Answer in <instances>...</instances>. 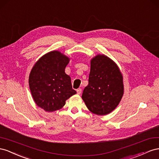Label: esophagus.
I'll use <instances>...</instances> for the list:
<instances>
[{
	"label": "esophagus",
	"mask_w": 159,
	"mask_h": 159,
	"mask_svg": "<svg viewBox=\"0 0 159 159\" xmlns=\"http://www.w3.org/2000/svg\"><path fill=\"white\" fill-rule=\"evenodd\" d=\"M81 92H82V89H78L76 90V93L78 94H80Z\"/></svg>",
	"instance_id": "obj_1"
}]
</instances>
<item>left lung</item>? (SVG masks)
<instances>
[{
  "label": "left lung",
  "instance_id": "1",
  "mask_svg": "<svg viewBox=\"0 0 159 159\" xmlns=\"http://www.w3.org/2000/svg\"><path fill=\"white\" fill-rule=\"evenodd\" d=\"M123 94V76L118 65L104 54L93 57L89 84L82 95L88 109L97 115L109 114L119 105Z\"/></svg>",
  "mask_w": 159,
  "mask_h": 159
}]
</instances>
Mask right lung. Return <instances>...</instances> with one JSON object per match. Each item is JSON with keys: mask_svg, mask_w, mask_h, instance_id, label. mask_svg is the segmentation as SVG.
Wrapping results in <instances>:
<instances>
[{"mask_svg": "<svg viewBox=\"0 0 159 159\" xmlns=\"http://www.w3.org/2000/svg\"><path fill=\"white\" fill-rule=\"evenodd\" d=\"M70 58L58 51L44 54L30 70L29 83L37 105L47 112L62 108L66 101L76 93L70 77L65 73Z\"/></svg>", "mask_w": 159, "mask_h": 159, "instance_id": "add662e5", "label": "right lung"}]
</instances>
